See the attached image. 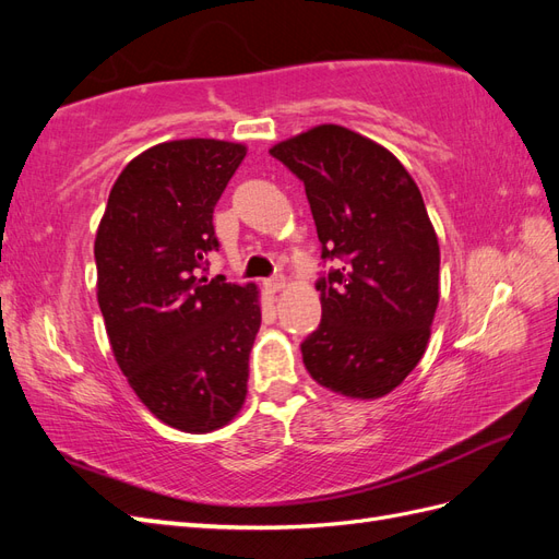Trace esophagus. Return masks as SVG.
<instances>
[{"label": "esophagus", "instance_id": "esophagus-1", "mask_svg": "<svg viewBox=\"0 0 559 559\" xmlns=\"http://www.w3.org/2000/svg\"><path fill=\"white\" fill-rule=\"evenodd\" d=\"M263 286H265V292H267V294H277V292H282V289H284V277H282V275H277V277H270V280H265V282H263Z\"/></svg>", "mask_w": 559, "mask_h": 559}]
</instances>
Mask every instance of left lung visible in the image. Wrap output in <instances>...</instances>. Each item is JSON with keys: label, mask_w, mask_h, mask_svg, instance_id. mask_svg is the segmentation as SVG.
<instances>
[{"label": "left lung", "mask_w": 559, "mask_h": 559, "mask_svg": "<svg viewBox=\"0 0 559 559\" xmlns=\"http://www.w3.org/2000/svg\"><path fill=\"white\" fill-rule=\"evenodd\" d=\"M306 183L321 259L343 265L317 282L321 324L300 345L321 386L380 399L425 357L438 308L436 230L401 160L343 126L324 123L270 148Z\"/></svg>", "instance_id": "1"}]
</instances>
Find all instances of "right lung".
Here are the masks:
<instances>
[{
	"instance_id": "1",
	"label": "right lung",
	"mask_w": 559,
	"mask_h": 559,
	"mask_svg": "<svg viewBox=\"0 0 559 559\" xmlns=\"http://www.w3.org/2000/svg\"><path fill=\"white\" fill-rule=\"evenodd\" d=\"M247 146L175 140L132 158L95 235L97 302L118 368L167 427L210 433L247 399L261 326L257 284L198 277L212 214Z\"/></svg>"
}]
</instances>
